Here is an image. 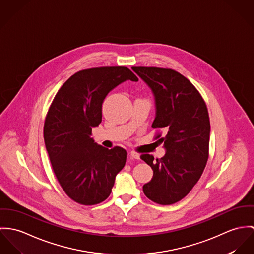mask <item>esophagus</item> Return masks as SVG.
Masks as SVG:
<instances>
[{
	"mask_svg": "<svg viewBox=\"0 0 254 254\" xmlns=\"http://www.w3.org/2000/svg\"><path fill=\"white\" fill-rule=\"evenodd\" d=\"M129 156H130V158H132V159H136V160H139V159H140V155H139L137 152H135V151H131V152L129 153Z\"/></svg>",
	"mask_w": 254,
	"mask_h": 254,
	"instance_id": "1",
	"label": "esophagus"
}]
</instances>
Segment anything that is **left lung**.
<instances>
[{"mask_svg": "<svg viewBox=\"0 0 254 254\" xmlns=\"http://www.w3.org/2000/svg\"><path fill=\"white\" fill-rule=\"evenodd\" d=\"M132 70L154 93L152 127L161 130L155 139L164 143L167 151L156 160L152 155H141L154 172L143 192L154 202L172 204L189 194L205 168L210 134L207 108L197 88L180 73L158 67Z\"/></svg>", "mask_w": 254, "mask_h": 254, "instance_id": "8db88e82", "label": "left lung"}]
</instances>
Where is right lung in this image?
<instances>
[{"label": "right lung", "mask_w": 254, "mask_h": 254, "mask_svg": "<svg viewBox=\"0 0 254 254\" xmlns=\"http://www.w3.org/2000/svg\"><path fill=\"white\" fill-rule=\"evenodd\" d=\"M127 80L138 78L124 66L79 71L59 88L47 114L44 139L54 172L67 196L81 204H97L109 197L126 165L125 149L109 150L90 135L102 121L106 95Z\"/></svg>", "instance_id": "right-lung-1"}]
</instances>
